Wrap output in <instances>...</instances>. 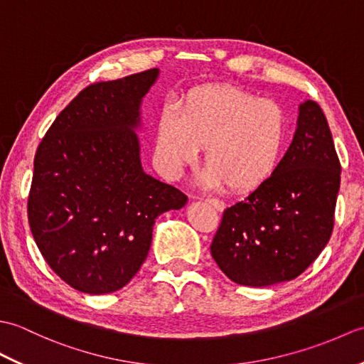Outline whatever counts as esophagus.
<instances>
[{
	"label": "esophagus",
	"mask_w": 364,
	"mask_h": 364,
	"mask_svg": "<svg viewBox=\"0 0 364 364\" xmlns=\"http://www.w3.org/2000/svg\"><path fill=\"white\" fill-rule=\"evenodd\" d=\"M205 202L210 203V205L214 208V210H218V211H223V210H225V203H223L222 200H219V198L208 197V198H205Z\"/></svg>",
	"instance_id": "esophagus-1"
}]
</instances>
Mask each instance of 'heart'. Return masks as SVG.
<instances>
[{"label":"heart","instance_id":"1","mask_svg":"<svg viewBox=\"0 0 364 364\" xmlns=\"http://www.w3.org/2000/svg\"><path fill=\"white\" fill-rule=\"evenodd\" d=\"M286 142L288 119L280 105L222 84L192 90L181 112L166 109L154 129V154L167 176L194 166L205 146L206 181L241 194L274 176Z\"/></svg>","mask_w":364,"mask_h":364}]
</instances>
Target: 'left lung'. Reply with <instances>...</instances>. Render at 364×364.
I'll return each instance as SVG.
<instances>
[{
  "mask_svg": "<svg viewBox=\"0 0 364 364\" xmlns=\"http://www.w3.org/2000/svg\"><path fill=\"white\" fill-rule=\"evenodd\" d=\"M341 162L321 106L299 107L297 131L274 176L223 211L211 255L231 282L270 286L299 277L335 225Z\"/></svg>",
  "mask_w": 364,
  "mask_h": 364,
  "instance_id": "obj_1",
  "label": "left lung"
}]
</instances>
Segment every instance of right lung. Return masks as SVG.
Segmentation results:
<instances>
[{
	"label": "right lung",
	"mask_w": 364,
	"mask_h": 364,
	"mask_svg": "<svg viewBox=\"0 0 364 364\" xmlns=\"http://www.w3.org/2000/svg\"><path fill=\"white\" fill-rule=\"evenodd\" d=\"M158 68L82 89L53 122L34 156L31 233L53 272L86 294L131 282L151 245L158 215L188 202L144 173L139 107Z\"/></svg>",
	"instance_id": "add662e5"
}]
</instances>
